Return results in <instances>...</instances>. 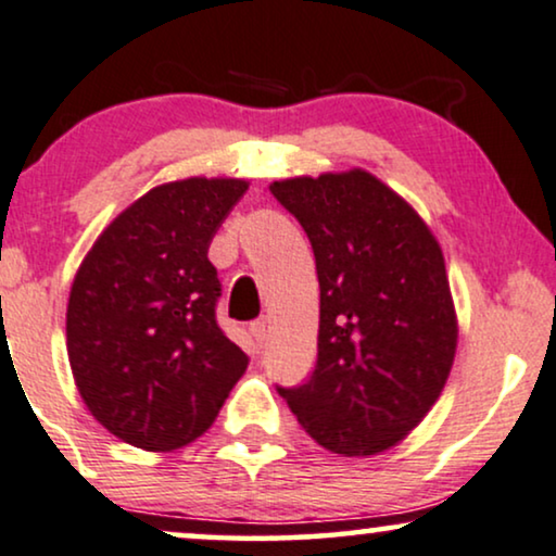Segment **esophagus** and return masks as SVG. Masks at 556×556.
<instances>
[{"label":"esophagus","mask_w":556,"mask_h":556,"mask_svg":"<svg viewBox=\"0 0 556 556\" xmlns=\"http://www.w3.org/2000/svg\"><path fill=\"white\" fill-rule=\"evenodd\" d=\"M251 336H254L258 346H262L264 339H266V318H258V320L251 323Z\"/></svg>","instance_id":"1"}]
</instances>
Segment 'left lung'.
Wrapping results in <instances>:
<instances>
[{"mask_svg": "<svg viewBox=\"0 0 556 556\" xmlns=\"http://www.w3.org/2000/svg\"><path fill=\"white\" fill-rule=\"evenodd\" d=\"M269 189L311 238L320 282L318 362L279 395L330 452H384L426 418L452 371L444 254L416 210L362 168Z\"/></svg>", "mask_w": 556, "mask_h": 556, "instance_id": "8db88e82", "label": "left lung"}]
</instances>
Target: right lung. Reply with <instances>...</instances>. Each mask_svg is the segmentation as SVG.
Instances as JSON below:
<instances>
[{
  "mask_svg": "<svg viewBox=\"0 0 556 556\" xmlns=\"http://www.w3.org/2000/svg\"><path fill=\"white\" fill-rule=\"evenodd\" d=\"M249 181L192 177L123 210L76 271L66 349L100 424L146 452L187 446L213 426L249 356L217 326L207 249Z\"/></svg>",
  "mask_w": 556,
  "mask_h": 556,
  "instance_id": "right-lung-1",
  "label": "right lung"
}]
</instances>
